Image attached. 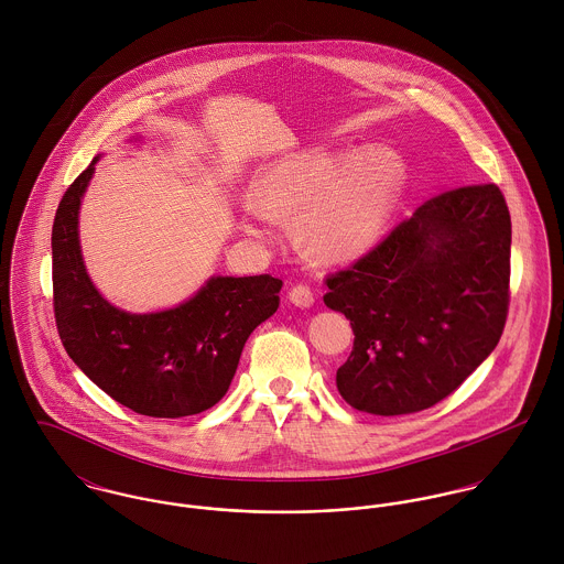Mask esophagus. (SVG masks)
I'll return each instance as SVG.
<instances>
[{
    "label": "esophagus",
    "mask_w": 564,
    "mask_h": 564,
    "mask_svg": "<svg viewBox=\"0 0 564 564\" xmlns=\"http://www.w3.org/2000/svg\"><path fill=\"white\" fill-rule=\"evenodd\" d=\"M289 300H291V304H295L300 308H311L315 304V295H313L311 286H306V284H295L289 291Z\"/></svg>",
    "instance_id": "obj_1"
}]
</instances>
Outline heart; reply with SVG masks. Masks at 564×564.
Segmentation results:
<instances>
[{
    "label": "heart",
    "mask_w": 564,
    "mask_h": 564,
    "mask_svg": "<svg viewBox=\"0 0 564 564\" xmlns=\"http://www.w3.org/2000/svg\"><path fill=\"white\" fill-rule=\"evenodd\" d=\"M400 164L384 150L360 154L345 171L329 156H293L253 186V204L269 217L302 219V239L322 260H349L378 239L393 208Z\"/></svg>",
    "instance_id": "obj_1"
}]
</instances>
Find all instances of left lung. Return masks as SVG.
<instances>
[{
  "mask_svg": "<svg viewBox=\"0 0 564 564\" xmlns=\"http://www.w3.org/2000/svg\"><path fill=\"white\" fill-rule=\"evenodd\" d=\"M510 213L497 184L430 197L384 241L325 278L354 347L343 400L395 416L452 395L497 347L510 304Z\"/></svg>",
  "mask_w": 564,
  "mask_h": 564,
  "instance_id": "1",
  "label": "left lung"
}]
</instances>
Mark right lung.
<instances>
[{"mask_svg": "<svg viewBox=\"0 0 564 564\" xmlns=\"http://www.w3.org/2000/svg\"><path fill=\"white\" fill-rule=\"evenodd\" d=\"M97 161L65 191L52 228L61 340L82 371L130 410L159 419L204 412L228 393L249 334L278 311L282 280L217 275L177 308L150 315L115 308L90 282L78 239L82 195Z\"/></svg>", "mask_w": 564, "mask_h": 564, "instance_id": "1", "label": "right lung"}]
</instances>
